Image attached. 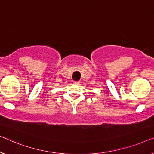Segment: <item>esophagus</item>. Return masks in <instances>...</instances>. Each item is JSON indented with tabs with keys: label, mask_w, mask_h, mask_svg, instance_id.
Segmentation results:
<instances>
[{
	"label": "esophagus",
	"mask_w": 154,
	"mask_h": 154,
	"mask_svg": "<svg viewBox=\"0 0 154 154\" xmlns=\"http://www.w3.org/2000/svg\"><path fill=\"white\" fill-rule=\"evenodd\" d=\"M79 83H80L79 81H75V82H74V84H77V85H78Z\"/></svg>",
	"instance_id": "esophagus-1"
}]
</instances>
